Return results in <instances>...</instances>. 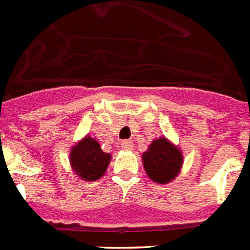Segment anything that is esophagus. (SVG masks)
<instances>
[{"mask_svg":"<svg viewBox=\"0 0 250 250\" xmlns=\"http://www.w3.org/2000/svg\"><path fill=\"white\" fill-rule=\"evenodd\" d=\"M121 147H123L124 150H130L132 147V144L130 143V141L125 140V141H123V143H121Z\"/></svg>","mask_w":250,"mask_h":250,"instance_id":"1","label":"esophagus"}]
</instances>
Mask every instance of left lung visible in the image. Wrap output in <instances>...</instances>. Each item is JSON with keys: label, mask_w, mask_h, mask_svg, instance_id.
<instances>
[{"label": "left lung", "mask_w": 250, "mask_h": 250, "mask_svg": "<svg viewBox=\"0 0 250 250\" xmlns=\"http://www.w3.org/2000/svg\"><path fill=\"white\" fill-rule=\"evenodd\" d=\"M143 163L147 176L152 182L167 184L175 179L182 169L183 155L170 141L159 138L152 141L147 151L143 154Z\"/></svg>", "instance_id": "1"}]
</instances>
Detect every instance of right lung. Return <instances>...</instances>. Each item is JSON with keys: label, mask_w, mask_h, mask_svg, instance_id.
<instances>
[{"label": "right lung", "mask_w": 250, "mask_h": 250, "mask_svg": "<svg viewBox=\"0 0 250 250\" xmlns=\"http://www.w3.org/2000/svg\"><path fill=\"white\" fill-rule=\"evenodd\" d=\"M110 154L104 152L96 140L86 136L70 152V161L75 173L83 180L92 182L101 178L110 163Z\"/></svg>", "instance_id": "obj_1"}]
</instances>
